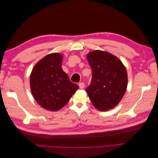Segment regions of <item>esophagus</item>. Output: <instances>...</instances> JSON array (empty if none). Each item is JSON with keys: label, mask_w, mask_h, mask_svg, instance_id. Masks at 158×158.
<instances>
[{"label": "esophagus", "mask_w": 158, "mask_h": 158, "mask_svg": "<svg viewBox=\"0 0 158 158\" xmlns=\"http://www.w3.org/2000/svg\"><path fill=\"white\" fill-rule=\"evenodd\" d=\"M78 85H79V88H80V89H83V88H84V86H85V85H84V82H80V83L78 84Z\"/></svg>", "instance_id": "34e87169"}]
</instances>
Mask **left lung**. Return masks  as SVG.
Masks as SVG:
<instances>
[{
    "mask_svg": "<svg viewBox=\"0 0 158 158\" xmlns=\"http://www.w3.org/2000/svg\"><path fill=\"white\" fill-rule=\"evenodd\" d=\"M87 58L92 76L85 92L100 111L113 109L126 92L128 78L125 67L118 58L107 52H91Z\"/></svg>",
    "mask_w": 158,
    "mask_h": 158,
    "instance_id": "8db88e82",
    "label": "left lung"
}]
</instances>
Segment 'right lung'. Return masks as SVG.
<instances>
[{
    "label": "right lung",
    "mask_w": 158,
    "mask_h": 158,
    "mask_svg": "<svg viewBox=\"0 0 158 158\" xmlns=\"http://www.w3.org/2000/svg\"><path fill=\"white\" fill-rule=\"evenodd\" d=\"M62 60L59 53L47 55L35 64L30 76L33 97L42 107L52 111L63 107L78 89L62 69Z\"/></svg>",
    "instance_id": "1"
}]
</instances>
